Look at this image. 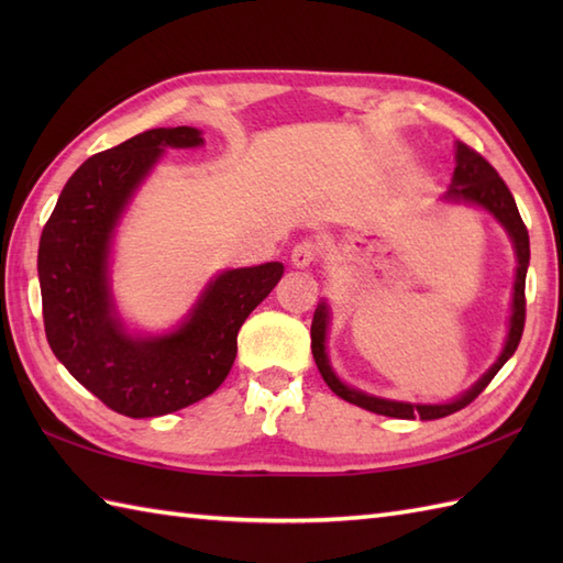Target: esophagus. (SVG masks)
Instances as JSON below:
<instances>
[{
	"label": "esophagus",
	"instance_id": "obj_1",
	"mask_svg": "<svg viewBox=\"0 0 563 563\" xmlns=\"http://www.w3.org/2000/svg\"><path fill=\"white\" fill-rule=\"evenodd\" d=\"M319 254H321L319 242H314V239L307 236V239H302V242H297V244L292 246V254H290L292 266L307 268L309 263H314V261L319 258Z\"/></svg>",
	"mask_w": 563,
	"mask_h": 563
}]
</instances>
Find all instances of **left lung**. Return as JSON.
<instances>
[{
	"label": "left lung",
	"mask_w": 563,
	"mask_h": 563,
	"mask_svg": "<svg viewBox=\"0 0 563 563\" xmlns=\"http://www.w3.org/2000/svg\"><path fill=\"white\" fill-rule=\"evenodd\" d=\"M450 200H464V202H474V206H482L494 218L506 227L512 244H516V254H518V275H516V292H512V317H510V331H508V341L506 349L500 353L498 363L488 369V373L476 382V385L464 394V397L454 399L452 404H404V401H389V399H377L369 397V394H363L357 389L345 387L343 382L333 375V369L329 365V357L324 351V341H327V321H329V309L327 302H319L314 309V319H312V355L314 363L319 367L321 377L329 385V389L336 394V397L351 401L361 409H367L373 413L382 416H391V418H423V421H433V418H445L454 411L470 406L479 394L488 387V382L496 377L500 367L506 365L508 357L516 353L518 343L522 339V329H525V275H528V263H530V236H528V227H525L516 198L508 190L504 178L498 176V172L488 164L479 152L466 147L464 142H457V166H454V176H452V188L448 190Z\"/></svg>",
	"instance_id": "obj_1"
}]
</instances>
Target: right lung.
<instances>
[{"label": "right lung", "instance_id": "add662e5", "mask_svg": "<svg viewBox=\"0 0 563 563\" xmlns=\"http://www.w3.org/2000/svg\"><path fill=\"white\" fill-rule=\"evenodd\" d=\"M196 128H154L93 154L69 176L45 222L38 278L55 357L109 409L164 416L210 397L230 375L236 333L283 278V263L224 271L181 329L133 339L113 314L106 258L111 232L164 147H196Z\"/></svg>", "mask_w": 563, "mask_h": 563}]
</instances>
